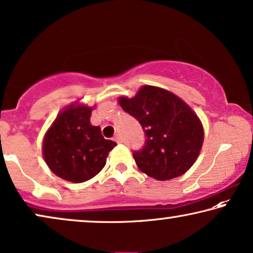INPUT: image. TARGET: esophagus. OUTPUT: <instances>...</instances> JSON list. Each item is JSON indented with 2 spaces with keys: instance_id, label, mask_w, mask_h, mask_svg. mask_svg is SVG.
Returning <instances> with one entry per match:
<instances>
[{
  "instance_id": "esophagus-1",
  "label": "esophagus",
  "mask_w": 253,
  "mask_h": 253,
  "mask_svg": "<svg viewBox=\"0 0 253 253\" xmlns=\"http://www.w3.org/2000/svg\"><path fill=\"white\" fill-rule=\"evenodd\" d=\"M115 141L117 142V143H122L123 140H122V137H120V135H116V137H115Z\"/></svg>"
}]
</instances>
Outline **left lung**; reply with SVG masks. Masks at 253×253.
Listing matches in <instances>:
<instances>
[{
	"label": "left lung",
	"mask_w": 253,
	"mask_h": 253,
	"mask_svg": "<svg viewBox=\"0 0 253 253\" xmlns=\"http://www.w3.org/2000/svg\"><path fill=\"white\" fill-rule=\"evenodd\" d=\"M124 111L138 120L147 141L133 157L141 172L159 181L181 176L201 154L204 128L196 112L179 96L144 84L134 97L120 96Z\"/></svg>",
	"instance_id": "left-lung-1"
}]
</instances>
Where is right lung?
<instances>
[{
	"mask_svg": "<svg viewBox=\"0 0 253 253\" xmlns=\"http://www.w3.org/2000/svg\"><path fill=\"white\" fill-rule=\"evenodd\" d=\"M94 106L76 101L60 110L45 131L42 156L49 169L60 179L73 183L86 182L101 172L113 141L102 136L101 128L92 126Z\"/></svg>",
	"mask_w": 253,
	"mask_h": 253,
	"instance_id": "1",
	"label": "right lung"
}]
</instances>
